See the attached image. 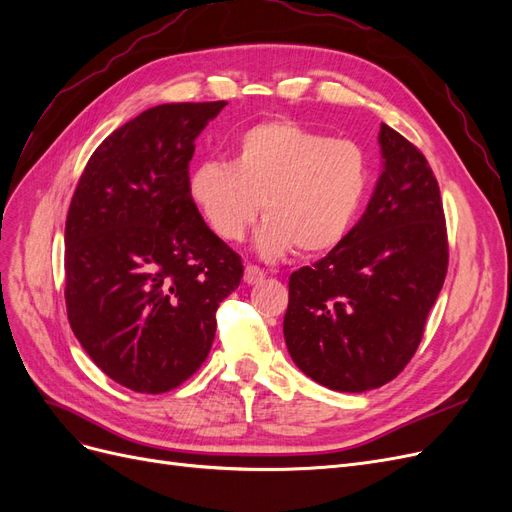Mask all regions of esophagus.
<instances>
[{
  "label": "esophagus",
  "instance_id": "34e87169",
  "mask_svg": "<svg viewBox=\"0 0 512 512\" xmlns=\"http://www.w3.org/2000/svg\"><path fill=\"white\" fill-rule=\"evenodd\" d=\"M262 280H265V271H262L260 267H256V265H247L245 267V273H243V282L245 284L254 286V284H258Z\"/></svg>",
  "mask_w": 512,
  "mask_h": 512
}]
</instances>
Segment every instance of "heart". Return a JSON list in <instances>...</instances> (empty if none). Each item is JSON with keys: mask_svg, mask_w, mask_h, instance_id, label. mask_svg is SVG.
<instances>
[{"mask_svg": "<svg viewBox=\"0 0 512 512\" xmlns=\"http://www.w3.org/2000/svg\"><path fill=\"white\" fill-rule=\"evenodd\" d=\"M369 190V160L361 145L271 119L247 128L235 160L198 164L190 196L207 226L224 241H239L262 203L267 222L256 235L262 258L292 247L303 256L344 241Z\"/></svg>", "mask_w": 512, "mask_h": 512, "instance_id": "b5f03b06", "label": "heart"}]
</instances>
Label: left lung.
Returning <instances> with one entry per match:
<instances>
[{
  "label": "left lung",
  "instance_id": "8db88e82",
  "mask_svg": "<svg viewBox=\"0 0 512 512\" xmlns=\"http://www.w3.org/2000/svg\"><path fill=\"white\" fill-rule=\"evenodd\" d=\"M378 141L382 175L363 218L288 282L284 337L292 361L342 393L378 389L410 363L448 267L436 175L386 123Z\"/></svg>",
  "mask_w": 512,
  "mask_h": 512
}]
</instances>
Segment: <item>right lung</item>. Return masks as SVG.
<instances>
[{
  "label": "right lung",
  "mask_w": 512,
  "mask_h": 512,
  "mask_svg": "<svg viewBox=\"0 0 512 512\" xmlns=\"http://www.w3.org/2000/svg\"><path fill=\"white\" fill-rule=\"evenodd\" d=\"M228 102L147 108L89 158L66 220L70 327L108 378L136 393L177 389L205 363L215 312L241 256L190 196L196 136Z\"/></svg>",
  "instance_id": "1"
}]
</instances>
